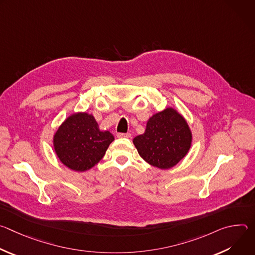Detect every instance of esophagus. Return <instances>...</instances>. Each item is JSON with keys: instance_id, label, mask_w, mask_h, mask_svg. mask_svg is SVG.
Here are the masks:
<instances>
[{"instance_id": "34e87169", "label": "esophagus", "mask_w": 255, "mask_h": 255, "mask_svg": "<svg viewBox=\"0 0 255 255\" xmlns=\"http://www.w3.org/2000/svg\"><path fill=\"white\" fill-rule=\"evenodd\" d=\"M117 136L119 138H130L131 137V134L130 133H118Z\"/></svg>"}]
</instances>
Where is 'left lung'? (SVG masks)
<instances>
[{
  "mask_svg": "<svg viewBox=\"0 0 255 255\" xmlns=\"http://www.w3.org/2000/svg\"><path fill=\"white\" fill-rule=\"evenodd\" d=\"M192 139L186 119L169 107L150 117L144 133L136 136L133 143L145 161L160 169H168L188 154Z\"/></svg>",
  "mask_w": 255,
  "mask_h": 255,
  "instance_id": "1",
  "label": "left lung"
}]
</instances>
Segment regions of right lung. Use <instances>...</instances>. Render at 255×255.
I'll use <instances>...</instances> for the list:
<instances>
[{"label":"right lung","instance_id":"1","mask_svg":"<svg viewBox=\"0 0 255 255\" xmlns=\"http://www.w3.org/2000/svg\"><path fill=\"white\" fill-rule=\"evenodd\" d=\"M114 136L101 131L95 117L85 112L71 114L53 136V147L59 160L68 168L86 171L105 155Z\"/></svg>","mask_w":255,"mask_h":255}]
</instances>
